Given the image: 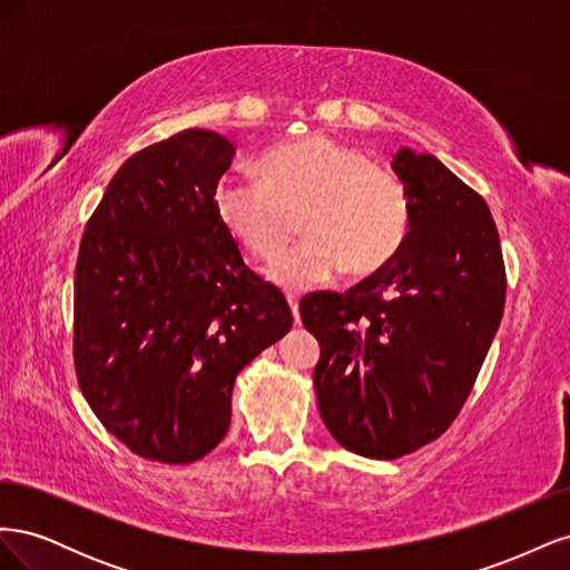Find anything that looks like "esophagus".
I'll use <instances>...</instances> for the list:
<instances>
[{"label":"esophagus","mask_w":570,"mask_h":570,"mask_svg":"<svg viewBox=\"0 0 570 570\" xmlns=\"http://www.w3.org/2000/svg\"><path fill=\"white\" fill-rule=\"evenodd\" d=\"M289 308H292V316H295V323H299V297L295 295V292H287L285 295Z\"/></svg>","instance_id":"1"}]
</instances>
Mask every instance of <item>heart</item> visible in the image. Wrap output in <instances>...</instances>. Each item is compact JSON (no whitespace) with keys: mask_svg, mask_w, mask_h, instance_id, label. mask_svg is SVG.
Segmentation results:
<instances>
[{"mask_svg":"<svg viewBox=\"0 0 570 570\" xmlns=\"http://www.w3.org/2000/svg\"><path fill=\"white\" fill-rule=\"evenodd\" d=\"M223 226L258 258H273L295 230L304 239L268 266L287 289L335 281L344 271L368 275L400 252L409 233V199L390 170L331 135H306L271 147L262 178L228 174L216 185Z\"/></svg>","mask_w":570,"mask_h":570,"instance_id":"1","label":"heart"}]
</instances>
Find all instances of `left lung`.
Segmentation results:
<instances>
[{
  "label": "left lung",
  "instance_id": "8db88e82",
  "mask_svg": "<svg viewBox=\"0 0 570 570\" xmlns=\"http://www.w3.org/2000/svg\"><path fill=\"white\" fill-rule=\"evenodd\" d=\"M392 168L409 199L400 252L344 295L314 292L299 302L321 344V419L344 450L368 459L416 452L454 423L507 297L485 199L433 154L404 147Z\"/></svg>",
  "mask_w": 570,
  "mask_h": 570
}]
</instances>
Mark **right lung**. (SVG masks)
<instances>
[{
  "instance_id": "add662e5",
  "label": "right lung",
  "mask_w": 570,
  "mask_h": 570,
  "mask_svg": "<svg viewBox=\"0 0 570 570\" xmlns=\"http://www.w3.org/2000/svg\"><path fill=\"white\" fill-rule=\"evenodd\" d=\"M235 147L189 128L118 168L85 226L73 361L95 416L130 452L193 463L226 438L237 373L292 327L216 212Z\"/></svg>"
}]
</instances>
